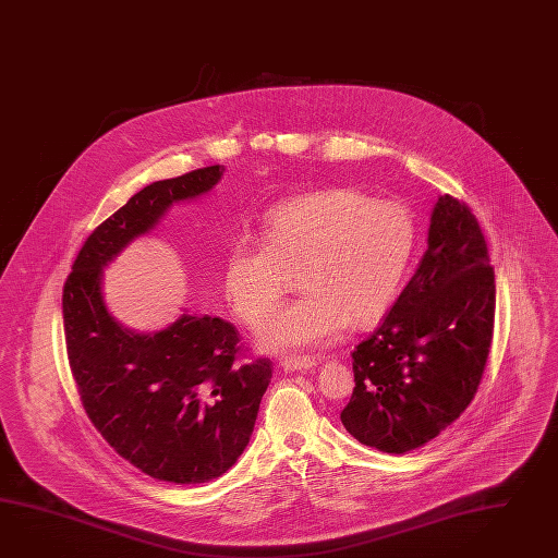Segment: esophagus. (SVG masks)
Wrapping results in <instances>:
<instances>
[{"label": "esophagus", "mask_w": 558, "mask_h": 558, "mask_svg": "<svg viewBox=\"0 0 558 558\" xmlns=\"http://www.w3.org/2000/svg\"><path fill=\"white\" fill-rule=\"evenodd\" d=\"M315 360L312 357H289V360H281V368L286 372H307L314 371Z\"/></svg>", "instance_id": "34e87169"}]
</instances>
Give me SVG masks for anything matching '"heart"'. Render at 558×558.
<instances>
[{"label": "heart", "instance_id": "b5f03b06", "mask_svg": "<svg viewBox=\"0 0 558 558\" xmlns=\"http://www.w3.org/2000/svg\"><path fill=\"white\" fill-rule=\"evenodd\" d=\"M414 243L416 225L402 202L329 187L275 206L263 239L230 244L225 291L239 317L257 326L298 275L305 295L258 328L265 350L298 352L380 319L399 293Z\"/></svg>", "mask_w": 558, "mask_h": 558}]
</instances>
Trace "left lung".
<instances>
[{"label": "left lung", "mask_w": 558, "mask_h": 558, "mask_svg": "<svg viewBox=\"0 0 558 558\" xmlns=\"http://www.w3.org/2000/svg\"><path fill=\"white\" fill-rule=\"evenodd\" d=\"M494 310L496 281L480 222L465 202L439 196L411 281L352 352L356 386L340 414L345 430L395 456L435 439L477 392Z\"/></svg>", "instance_id": "left-lung-1"}]
</instances>
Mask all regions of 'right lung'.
I'll return each instance as SVG.
<instances>
[{
	"instance_id": "1",
	"label": "right lung",
	"mask_w": 558,
	"mask_h": 558,
	"mask_svg": "<svg viewBox=\"0 0 558 558\" xmlns=\"http://www.w3.org/2000/svg\"><path fill=\"white\" fill-rule=\"evenodd\" d=\"M220 166L154 182L90 232L62 291L72 378L95 429L159 482L204 484L241 458L271 383L269 360L243 362L220 317L180 315L151 333L123 328L102 300V269L178 202L208 194Z\"/></svg>"
}]
</instances>
